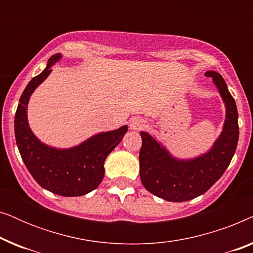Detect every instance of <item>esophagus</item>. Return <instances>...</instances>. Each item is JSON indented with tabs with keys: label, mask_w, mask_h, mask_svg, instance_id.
Returning <instances> with one entry per match:
<instances>
[{
	"label": "esophagus",
	"mask_w": 253,
	"mask_h": 253,
	"mask_svg": "<svg viewBox=\"0 0 253 253\" xmlns=\"http://www.w3.org/2000/svg\"><path fill=\"white\" fill-rule=\"evenodd\" d=\"M129 126L131 130L139 131L145 126V121L143 119H140V117H132V119L130 120Z\"/></svg>",
	"instance_id": "obj_1"
}]
</instances>
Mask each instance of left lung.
<instances>
[{"mask_svg": "<svg viewBox=\"0 0 253 253\" xmlns=\"http://www.w3.org/2000/svg\"><path fill=\"white\" fill-rule=\"evenodd\" d=\"M205 76L212 78L226 108L222 131L209 151L195 158H177L154 136L140 132L141 183L147 191L168 202H188L204 195L223 175L236 151L240 133L236 102L222 76L212 70Z\"/></svg>", "mask_w": 253, "mask_h": 253, "instance_id": "left-lung-1", "label": "left lung"}]
</instances>
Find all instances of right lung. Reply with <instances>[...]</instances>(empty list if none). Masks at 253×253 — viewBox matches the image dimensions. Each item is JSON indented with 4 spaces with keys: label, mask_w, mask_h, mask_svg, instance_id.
Segmentation results:
<instances>
[{
    "label": "right lung",
    "mask_w": 253,
    "mask_h": 253,
    "mask_svg": "<svg viewBox=\"0 0 253 253\" xmlns=\"http://www.w3.org/2000/svg\"><path fill=\"white\" fill-rule=\"evenodd\" d=\"M62 54L51 56L46 68L24 89L15 116V136L19 153L31 175L41 188L63 197H78L93 191L105 175V161L123 139L127 126L93 134L81 144L57 148L44 144L33 133L27 119L31 95L50 75Z\"/></svg>",
    "instance_id": "1"
}]
</instances>
